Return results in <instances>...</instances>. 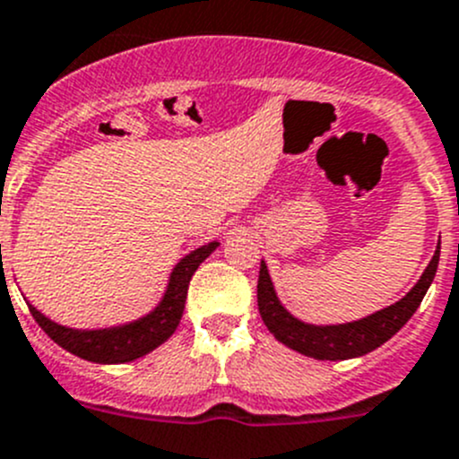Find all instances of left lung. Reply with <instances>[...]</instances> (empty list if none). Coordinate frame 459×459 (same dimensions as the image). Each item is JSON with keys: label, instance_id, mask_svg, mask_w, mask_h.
<instances>
[{"label": "left lung", "instance_id": "1", "mask_svg": "<svg viewBox=\"0 0 459 459\" xmlns=\"http://www.w3.org/2000/svg\"><path fill=\"white\" fill-rule=\"evenodd\" d=\"M439 264V242L435 248L433 260L424 269L415 287L385 309L375 311L354 323L342 325H309L289 314L282 302L275 296L273 282H271L269 269L264 260L260 262V278H257V309L269 332L278 338L282 345L305 354V357L318 359V361H345V359L363 357L372 350L381 348L388 338H393L403 325L411 320L417 307L424 300L435 271Z\"/></svg>", "mask_w": 459, "mask_h": 459}]
</instances>
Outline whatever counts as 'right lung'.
<instances>
[{
  "label": "right lung",
  "mask_w": 459,
  "mask_h": 459,
  "mask_svg": "<svg viewBox=\"0 0 459 459\" xmlns=\"http://www.w3.org/2000/svg\"><path fill=\"white\" fill-rule=\"evenodd\" d=\"M217 247L220 242H208L181 257L172 269L161 302L143 318L132 320V323L105 329H74L53 323L33 305H29V309L39 327L51 336V341H56L66 352L91 363H130L157 350L175 333L184 316L190 278Z\"/></svg>",
  "instance_id": "add662e5"
}]
</instances>
